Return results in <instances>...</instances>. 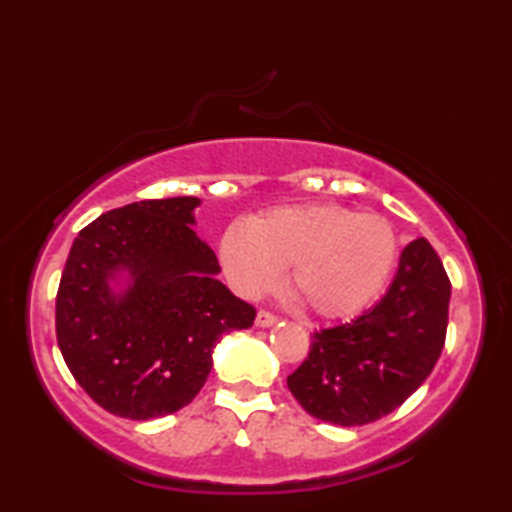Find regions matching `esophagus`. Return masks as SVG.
<instances>
[{"instance_id":"obj_1","label":"esophagus","mask_w":512,"mask_h":512,"mask_svg":"<svg viewBox=\"0 0 512 512\" xmlns=\"http://www.w3.org/2000/svg\"><path fill=\"white\" fill-rule=\"evenodd\" d=\"M255 323H257V327H271V325L277 323V316L271 314V311H266V309H259Z\"/></svg>"}]
</instances>
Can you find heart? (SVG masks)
<instances>
[{
  "mask_svg": "<svg viewBox=\"0 0 512 512\" xmlns=\"http://www.w3.org/2000/svg\"><path fill=\"white\" fill-rule=\"evenodd\" d=\"M397 237L379 214L343 205L275 207L221 237V264L241 296L271 291L289 266V287L323 318L357 314L393 271Z\"/></svg>",
  "mask_w": 512,
  "mask_h": 512,
  "instance_id": "b5f03b06",
  "label": "heart"
}]
</instances>
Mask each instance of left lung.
Here are the masks:
<instances>
[{
	"label": "left lung",
	"instance_id": "obj_1",
	"mask_svg": "<svg viewBox=\"0 0 512 512\" xmlns=\"http://www.w3.org/2000/svg\"><path fill=\"white\" fill-rule=\"evenodd\" d=\"M452 282L424 237L402 250L386 296L350 323L318 329L287 377L309 415L341 424L384 418L431 375L445 348Z\"/></svg>",
	"mask_w": 512,
	"mask_h": 512
}]
</instances>
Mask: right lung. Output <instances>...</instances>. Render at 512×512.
<instances>
[{
	"instance_id": "add662e5",
	"label": "right lung",
	"mask_w": 512,
	"mask_h": 512,
	"mask_svg": "<svg viewBox=\"0 0 512 512\" xmlns=\"http://www.w3.org/2000/svg\"><path fill=\"white\" fill-rule=\"evenodd\" d=\"M194 196L110 210L74 239L56 293V339L69 372L101 409L151 420L194 400L219 336L248 329L255 307L223 282L196 237ZM126 272L115 294L109 280Z\"/></svg>"
}]
</instances>
